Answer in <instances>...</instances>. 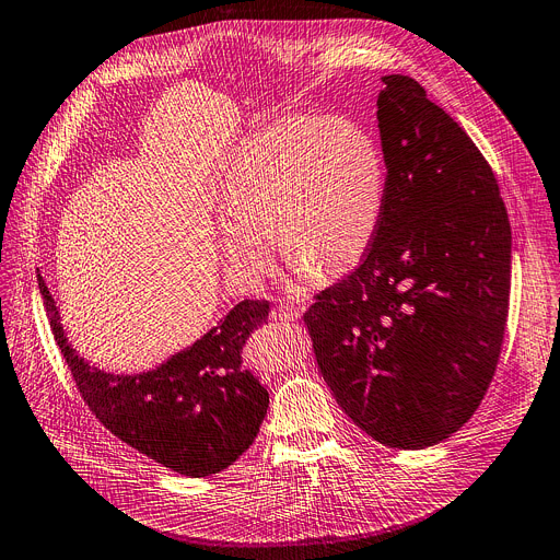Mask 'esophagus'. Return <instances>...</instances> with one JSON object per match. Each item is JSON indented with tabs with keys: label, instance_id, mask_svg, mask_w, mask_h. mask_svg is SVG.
<instances>
[{
	"label": "esophagus",
	"instance_id": "1",
	"mask_svg": "<svg viewBox=\"0 0 560 560\" xmlns=\"http://www.w3.org/2000/svg\"><path fill=\"white\" fill-rule=\"evenodd\" d=\"M302 306H292V304H279L275 311H272V317L279 319V322H294L300 319L302 315Z\"/></svg>",
	"mask_w": 560,
	"mask_h": 560
}]
</instances>
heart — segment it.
Here are the masks:
<instances>
[{
	"instance_id": "1",
	"label": "heart",
	"mask_w": 560,
	"mask_h": 560,
	"mask_svg": "<svg viewBox=\"0 0 560 560\" xmlns=\"http://www.w3.org/2000/svg\"><path fill=\"white\" fill-rule=\"evenodd\" d=\"M387 194L381 145L347 119L285 115L249 135L222 168L220 252L256 285L279 254L315 277L355 266L374 241Z\"/></svg>"
}]
</instances>
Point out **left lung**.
Here are the masks:
<instances>
[{"instance_id":"obj_1","label":"left lung","mask_w":560,"mask_h":560,"mask_svg":"<svg viewBox=\"0 0 560 560\" xmlns=\"http://www.w3.org/2000/svg\"><path fill=\"white\" fill-rule=\"evenodd\" d=\"M387 194L362 264L304 313L347 417L389 448L457 432L487 394L511 290V225L493 168L409 77H383Z\"/></svg>"}]
</instances>
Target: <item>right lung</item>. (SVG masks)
<instances>
[{"label": "right lung", "instance_id": "add662e5", "mask_svg": "<svg viewBox=\"0 0 560 560\" xmlns=\"http://www.w3.org/2000/svg\"><path fill=\"white\" fill-rule=\"evenodd\" d=\"M54 338L92 415L130 448L186 475L232 466L254 443L270 405L268 389L243 369L245 340L268 324L270 302L245 300L191 347L143 374H107L81 358L37 275Z\"/></svg>", "mask_w": 560, "mask_h": 560}]
</instances>
